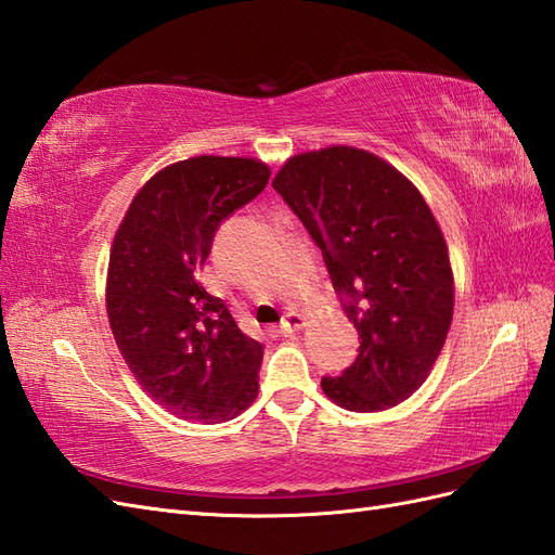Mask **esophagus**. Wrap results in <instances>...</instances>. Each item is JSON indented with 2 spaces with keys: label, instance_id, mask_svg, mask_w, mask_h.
<instances>
[{
  "label": "esophagus",
  "instance_id": "34e87169",
  "mask_svg": "<svg viewBox=\"0 0 555 555\" xmlns=\"http://www.w3.org/2000/svg\"><path fill=\"white\" fill-rule=\"evenodd\" d=\"M305 325H307V319L302 314H297V311H291V314L283 319V323H281V333L283 335H293L297 331H302Z\"/></svg>",
  "mask_w": 555,
  "mask_h": 555
}]
</instances>
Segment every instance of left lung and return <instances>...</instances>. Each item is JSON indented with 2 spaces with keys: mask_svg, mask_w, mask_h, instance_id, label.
I'll list each match as a JSON object with an SVG mask.
<instances>
[{
  "mask_svg": "<svg viewBox=\"0 0 555 555\" xmlns=\"http://www.w3.org/2000/svg\"><path fill=\"white\" fill-rule=\"evenodd\" d=\"M323 253L359 357L323 377L333 403L379 413L429 377L452 323L448 244L420 190L382 156L349 145L293 154L272 180Z\"/></svg>",
  "mask_w": 555,
  "mask_h": 555,
  "instance_id": "obj_1",
  "label": "left lung"
}]
</instances>
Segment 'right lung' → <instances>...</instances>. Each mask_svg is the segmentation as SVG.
Listing matches in <instances>:
<instances>
[{"label":"right lung","instance_id":"add662e5","mask_svg":"<svg viewBox=\"0 0 555 555\" xmlns=\"http://www.w3.org/2000/svg\"><path fill=\"white\" fill-rule=\"evenodd\" d=\"M269 176L253 156L170 164L138 190L112 241V335L142 391L180 420L227 422L258 399L264 349L204 291L198 272L218 224L258 196Z\"/></svg>","mask_w":555,"mask_h":555}]
</instances>
